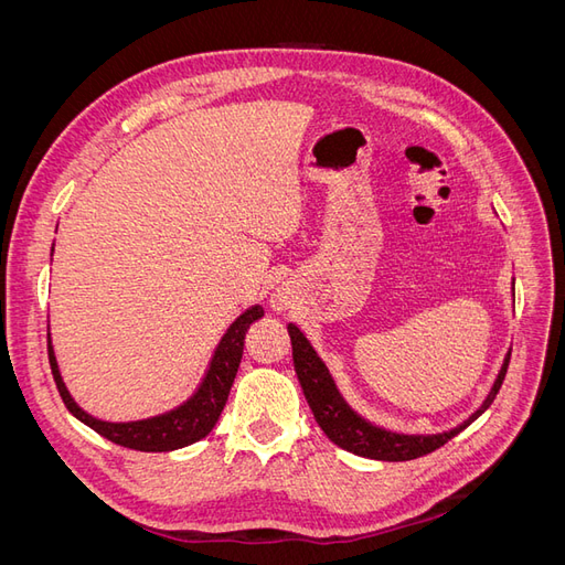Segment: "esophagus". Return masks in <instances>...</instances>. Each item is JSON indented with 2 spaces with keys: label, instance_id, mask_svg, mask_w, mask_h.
<instances>
[{
  "label": "esophagus",
  "instance_id": "esophagus-1",
  "mask_svg": "<svg viewBox=\"0 0 565 565\" xmlns=\"http://www.w3.org/2000/svg\"><path fill=\"white\" fill-rule=\"evenodd\" d=\"M273 309L285 311V309H287V297H282V295H273Z\"/></svg>",
  "mask_w": 565,
  "mask_h": 565
}]
</instances>
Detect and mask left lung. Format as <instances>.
Returning <instances> with one entry per match:
<instances>
[{
	"instance_id": "left-lung-1",
	"label": "left lung",
	"mask_w": 565,
	"mask_h": 565,
	"mask_svg": "<svg viewBox=\"0 0 565 565\" xmlns=\"http://www.w3.org/2000/svg\"><path fill=\"white\" fill-rule=\"evenodd\" d=\"M287 332H289V339H292V358H295L299 384L303 388L306 401H309L313 409V417L320 424V429L328 434V438L334 443V446L344 448L353 455L384 459V461H405V459H417L422 455H429L436 448L446 446V443L455 438L461 429H467L476 417H481L486 413L490 403L494 401V396H498L509 367V358H511V351H509L498 380H494L490 396L465 424H459L457 429H450L446 434L405 436V434H393V431L380 429V426H374L365 422L361 415H355L353 409L344 403V398L339 396L328 367H324V363L309 344V339H306L292 322L287 324Z\"/></svg>"
}]
</instances>
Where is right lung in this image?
<instances>
[{"mask_svg": "<svg viewBox=\"0 0 565 565\" xmlns=\"http://www.w3.org/2000/svg\"><path fill=\"white\" fill-rule=\"evenodd\" d=\"M54 252V249H51ZM259 318H264V309L262 306H252L249 311H245L241 318H237L228 332L224 334V339L218 341V347L214 351L212 365L207 370V377L202 380L200 388L191 401H185L181 407L172 409V413L160 415V417H150V419H141V422H127V424H113V422H100L92 415L84 413V409L77 407V403L71 398L67 393L61 372L56 365L54 358V349H51V339H49V365H51V374H54V382L58 386L61 398L65 403V407L71 413L84 422L96 434H100L104 438L117 443L122 448H131V450H141V452H167V450H177V448H185L191 443L200 440L207 436L214 424L224 409L228 393L233 386V380L237 374V367H241L243 361V349H245V334L249 330V324L256 322Z\"/></svg>", "mask_w": 565, "mask_h": 565, "instance_id": "add662e5", "label": "right lung"}]
</instances>
